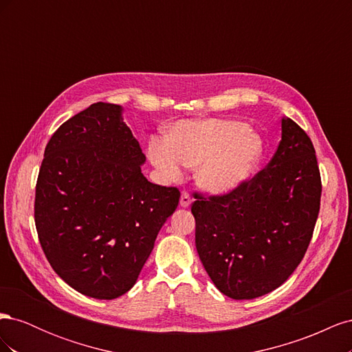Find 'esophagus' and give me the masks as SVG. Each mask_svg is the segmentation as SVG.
Masks as SVG:
<instances>
[{"label":"esophagus","mask_w":352,"mask_h":352,"mask_svg":"<svg viewBox=\"0 0 352 352\" xmlns=\"http://www.w3.org/2000/svg\"><path fill=\"white\" fill-rule=\"evenodd\" d=\"M190 202H192V198H190V195L186 192V190H184L182 195H180V206L189 207Z\"/></svg>","instance_id":"34e87169"}]
</instances>
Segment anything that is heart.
I'll use <instances>...</instances> for the list:
<instances>
[{
	"label": "heart",
	"instance_id": "obj_1",
	"mask_svg": "<svg viewBox=\"0 0 352 352\" xmlns=\"http://www.w3.org/2000/svg\"><path fill=\"white\" fill-rule=\"evenodd\" d=\"M261 154V141L236 120H180L167 141L153 140L148 157L166 179H177L182 167H195L198 185L226 194L250 176Z\"/></svg>",
	"mask_w": 352,
	"mask_h": 352
}]
</instances>
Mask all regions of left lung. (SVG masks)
<instances>
[{
	"mask_svg": "<svg viewBox=\"0 0 352 352\" xmlns=\"http://www.w3.org/2000/svg\"><path fill=\"white\" fill-rule=\"evenodd\" d=\"M320 197L313 142L287 117L267 167L230 192H194L197 251L217 289L252 300L286 282L310 245Z\"/></svg>",
	"mask_w": 352,
	"mask_h": 352,
	"instance_id": "obj_1",
	"label": "left lung"
}]
</instances>
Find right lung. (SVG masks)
Returning a JSON list of instances; mask_svg holds the SVG:
<instances>
[{
    "mask_svg": "<svg viewBox=\"0 0 352 352\" xmlns=\"http://www.w3.org/2000/svg\"><path fill=\"white\" fill-rule=\"evenodd\" d=\"M144 162L122 107L109 102L74 114L45 146L38 238L51 267L83 295L114 300L129 291L179 204L177 188L148 182Z\"/></svg>",
    "mask_w": 352,
    "mask_h": 352,
    "instance_id": "right-lung-1",
    "label": "right lung"
}]
</instances>
